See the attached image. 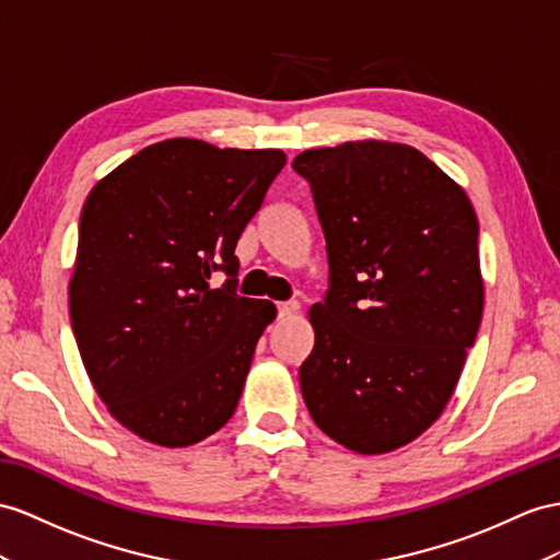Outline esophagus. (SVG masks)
Returning a JSON list of instances; mask_svg holds the SVG:
<instances>
[{
  "mask_svg": "<svg viewBox=\"0 0 560 560\" xmlns=\"http://www.w3.org/2000/svg\"><path fill=\"white\" fill-rule=\"evenodd\" d=\"M298 310H300V305L295 303V300H285V303H279V305H277L279 317H291V314H295Z\"/></svg>",
  "mask_w": 560,
  "mask_h": 560,
  "instance_id": "esophagus-1",
  "label": "esophagus"
}]
</instances>
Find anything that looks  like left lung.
Listing matches in <instances>:
<instances>
[{
  "mask_svg": "<svg viewBox=\"0 0 560 560\" xmlns=\"http://www.w3.org/2000/svg\"><path fill=\"white\" fill-rule=\"evenodd\" d=\"M293 170L310 184L328 260L300 390L348 450H397L440 417L476 342L478 218L462 186L405 143L312 149Z\"/></svg>",
  "mask_w": 560,
  "mask_h": 560,
  "instance_id": "1",
  "label": "left lung"
}]
</instances>
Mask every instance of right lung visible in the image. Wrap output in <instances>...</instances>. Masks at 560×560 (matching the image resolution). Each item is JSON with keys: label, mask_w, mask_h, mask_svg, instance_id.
I'll list each match as a JSON object with an SVG mask.
<instances>
[{"label": "right lung", "mask_w": 560, "mask_h": 560, "mask_svg": "<svg viewBox=\"0 0 560 560\" xmlns=\"http://www.w3.org/2000/svg\"><path fill=\"white\" fill-rule=\"evenodd\" d=\"M283 165L277 149L167 139L84 200L70 324L98 397L135 435L186 447L232 419L277 312L236 293L234 250Z\"/></svg>", "instance_id": "obj_1"}]
</instances>
